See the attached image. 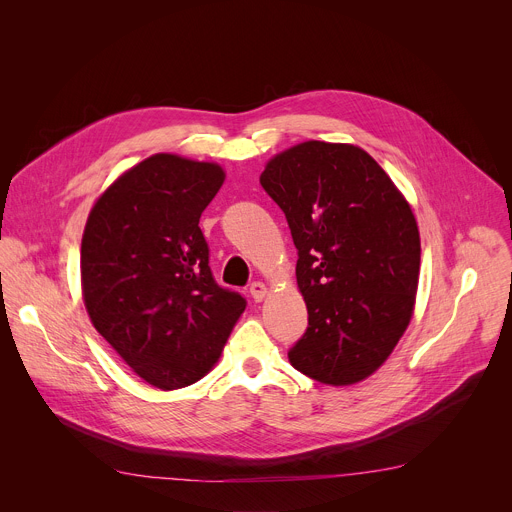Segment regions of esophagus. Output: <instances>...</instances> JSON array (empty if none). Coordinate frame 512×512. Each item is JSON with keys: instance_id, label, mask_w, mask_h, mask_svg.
I'll use <instances>...</instances> for the list:
<instances>
[{"instance_id": "esophagus-1", "label": "esophagus", "mask_w": 512, "mask_h": 512, "mask_svg": "<svg viewBox=\"0 0 512 512\" xmlns=\"http://www.w3.org/2000/svg\"><path fill=\"white\" fill-rule=\"evenodd\" d=\"M249 291H251V296H253V300H255V302H263V300L267 298V294H269V289H267V285H265L263 281H255V283H251Z\"/></svg>"}]
</instances>
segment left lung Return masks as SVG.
I'll use <instances>...</instances> for the list:
<instances>
[{
    "instance_id": "1",
    "label": "left lung",
    "mask_w": 512,
    "mask_h": 512,
    "mask_svg": "<svg viewBox=\"0 0 512 512\" xmlns=\"http://www.w3.org/2000/svg\"><path fill=\"white\" fill-rule=\"evenodd\" d=\"M259 180L298 249L308 330L287 354L291 367L332 387L369 379L415 310L421 241L411 204L352 143L302 141L275 154Z\"/></svg>"
}]
</instances>
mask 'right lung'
<instances>
[{
	"instance_id": "1",
	"label": "right lung",
	"mask_w": 512,
	"mask_h": 512,
	"mask_svg": "<svg viewBox=\"0 0 512 512\" xmlns=\"http://www.w3.org/2000/svg\"><path fill=\"white\" fill-rule=\"evenodd\" d=\"M221 164L154 154L95 200L81 243V287L95 330L148 385L200 381L223 354L245 300L218 287L200 214Z\"/></svg>"
}]
</instances>
